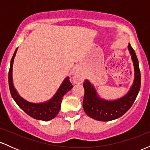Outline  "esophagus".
Here are the masks:
<instances>
[{
  "label": "esophagus",
  "mask_w": 150,
  "mask_h": 150,
  "mask_svg": "<svg viewBox=\"0 0 150 150\" xmlns=\"http://www.w3.org/2000/svg\"><path fill=\"white\" fill-rule=\"evenodd\" d=\"M74 82H79L81 81V76H80V72H79L78 70H76V71L75 72V75H74Z\"/></svg>",
  "instance_id": "obj_1"
}]
</instances>
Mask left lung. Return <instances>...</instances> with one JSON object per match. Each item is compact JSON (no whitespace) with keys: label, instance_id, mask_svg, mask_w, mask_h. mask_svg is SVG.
Returning a JSON list of instances; mask_svg holds the SVG:
<instances>
[{"label":"left lung","instance_id":"1","mask_svg":"<svg viewBox=\"0 0 150 150\" xmlns=\"http://www.w3.org/2000/svg\"><path fill=\"white\" fill-rule=\"evenodd\" d=\"M128 50L134 64L135 79L130 91L124 97L114 101L101 99L89 80H86L83 83L85 95L82 105L84 111L92 118L100 121L116 119L125 114L133 104L140 89L141 75L137 56L130 44H128Z\"/></svg>","mask_w":150,"mask_h":150}]
</instances>
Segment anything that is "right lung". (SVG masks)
<instances>
[{
	"label": "right lung",
	"mask_w": 150,
	"mask_h": 150,
	"mask_svg": "<svg viewBox=\"0 0 150 150\" xmlns=\"http://www.w3.org/2000/svg\"><path fill=\"white\" fill-rule=\"evenodd\" d=\"M17 49L12 57L10 61V66L8 73V83L12 97L13 98L17 104L29 116L37 120L48 121L57 116L61 108L62 99L65 93L73 88V85L70 82L69 77H67L61 84V87L51 100L42 104H33L25 100L18 94L15 90L13 82V65L14 58L17 52Z\"/></svg>",
	"instance_id": "obj_1"
}]
</instances>
